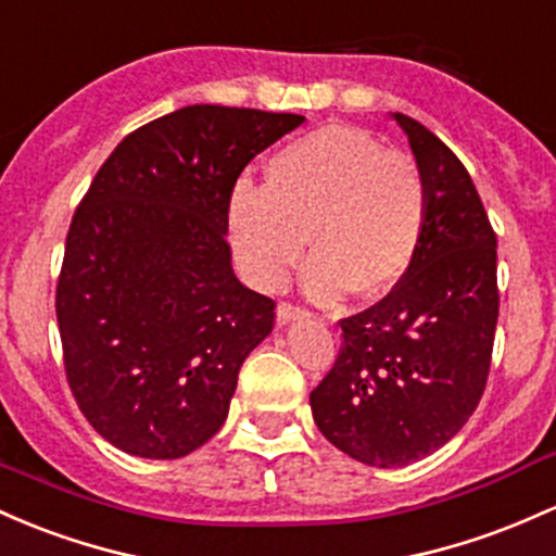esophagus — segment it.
<instances>
[{
	"mask_svg": "<svg viewBox=\"0 0 556 556\" xmlns=\"http://www.w3.org/2000/svg\"><path fill=\"white\" fill-rule=\"evenodd\" d=\"M303 316H306V311L298 308V306H290V303H279V306H277V321H279V325H288V321L303 319Z\"/></svg>",
	"mask_w": 556,
	"mask_h": 556,
	"instance_id": "1",
	"label": "esophagus"
}]
</instances>
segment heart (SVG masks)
<instances>
[{
	"mask_svg": "<svg viewBox=\"0 0 556 556\" xmlns=\"http://www.w3.org/2000/svg\"><path fill=\"white\" fill-rule=\"evenodd\" d=\"M425 222V181L412 157L343 124L285 144L266 163L264 189L240 185L227 208L231 253L255 290H282L308 240L316 255L303 290L314 301L393 290L417 255Z\"/></svg>",
	"mask_w": 556,
	"mask_h": 556,
	"instance_id": "heart-1",
	"label": "heart"
}]
</instances>
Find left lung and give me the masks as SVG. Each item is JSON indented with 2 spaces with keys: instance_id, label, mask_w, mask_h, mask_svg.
Segmentation results:
<instances>
[{
  "instance_id": "8db88e82",
  "label": "left lung",
  "mask_w": 556,
  "mask_h": 556,
  "mask_svg": "<svg viewBox=\"0 0 556 556\" xmlns=\"http://www.w3.org/2000/svg\"><path fill=\"white\" fill-rule=\"evenodd\" d=\"M390 118L425 181L422 242L388 298L340 321L338 362L311 393L321 435L369 467H406L465 427L498 319L496 235L467 168L419 121Z\"/></svg>"
}]
</instances>
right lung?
Segmentation results:
<instances>
[{
	"label": "right lung",
	"mask_w": 556,
	"mask_h": 556,
	"mask_svg": "<svg viewBox=\"0 0 556 556\" xmlns=\"http://www.w3.org/2000/svg\"><path fill=\"white\" fill-rule=\"evenodd\" d=\"M295 113L189 105L137 129L102 163L65 240L58 327L89 425L142 459H179L229 414L274 301L231 268V189Z\"/></svg>",
	"instance_id": "1"
}]
</instances>
